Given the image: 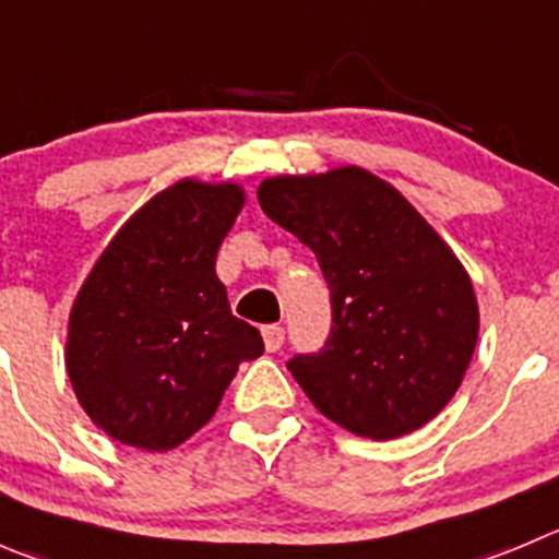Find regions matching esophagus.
<instances>
[{"label": "esophagus", "mask_w": 559, "mask_h": 559, "mask_svg": "<svg viewBox=\"0 0 559 559\" xmlns=\"http://www.w3.org/2000/svg\"><path fill=\"white\" fill-rule=\"evenodd\" d=\"M262 336H264V347H267V353H275V350H281V344H284V328L264 325Z\"/></svg>", "instance_id": "34e87169"}]
</instances>
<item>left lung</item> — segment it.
<instances>
[{
	"instance_id": "1",
	"label": "left lung",
	"mask_w": 559,
	"mask_h": 559,
	"mask_svg": "<svg viewBox=\"0 0 559 559\" xmlns=\"http://www.w3.org/2000/svg\"><path fill=\"white\" fill-rule=\"evenodd\" d=\"M255 195L314 250L331 286L325 347L286 364L314 408L374 441L441 414L479 333L472 278L450 245L403 192L356 165L273 176Z\"/></svg>"
}]
</instances>
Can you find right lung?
<instances>
[{"instance_id":"obj_1","label":"right lung","mask_w":559,"mask_h":559,"mask_svg":"<svg viewBox=\"0 0 559 559\" xmlns=\"http://www.w3.org/2000/svg\"><path fill=\"white\" fill-rule=\"evenodd\" d=\"M245 206L231 181L181 179L109 239L68 317L66 369L93 425L145 452L201 430L264 342L215 273Z\"/></svg>"}]
</instances>
